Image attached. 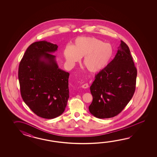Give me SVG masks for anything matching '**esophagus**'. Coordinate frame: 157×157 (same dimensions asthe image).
Returning a JSON list of instances; mask_svg holds the SVG:
<instances>
[{
    "label": "esophagus",
    "instance_id": "1",
    "mask_svg": "<svg viewBox=\"0 0 157 157\" xmlns=\"http://www.w3.org/2000/svg\"><path fill=\"white\" fill-rule=\"evenodd\" d=\"M82 87L83 88V89H87V88H88V87H89V85H88V83H84L83 85H82Z\"/></svg>",
    "mask_w": 157,
    "mask_h": 157
}]
</instances>
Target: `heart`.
<instances>
[{
  "label": "heart",
  "mask_w": 157,
  "mask_h": 157,
  "mask_svg": "<svg viewBox=\"0 0 157 157\" xmlns=\"http://www.w3.org/2000/svg\"><path fill=\"white\" fill-rule=\"evenodd\" d=\"M113 54L110 44L93 37H79L72 45H67L63 50L67 63L73 66L80 62L82 57L87 70L91 72L102 70L109 63Z\"/></svg>",
  "instance_id": "obj_1"
}]
</instances>
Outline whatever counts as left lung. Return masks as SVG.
Masks as SVG:
<instances>
[{
  "instance_id": "8db88e82",
  "label": "left lung",
  "mask_w": 157,
  "mask_h": 157,
  "mask_svg": "<svg viewBox=\"0 0 157 157\" xmlns=\"http://www.w3.org/2000/svg\"><path fill=\"white\" fill-rule=\"evenodd\" d=\"M136 76L130 49L121 40L113 59L95 75L90 86L93 98L89 107L90 113L98 118L121 113L133 97Z\"/></svg>"
}]
</instances>
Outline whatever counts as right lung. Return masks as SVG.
Listing matches in <instances>:
<instances>
[{
	"instance_id": "right-lung-1",
	"label": "right lung",
	"mask_w": 157,
	"mask_h": 157,
	"mask_svg": "<svg viewBox=\"0 0 157 157\" xmlns=\"http://www.w3.org/2000/svg\"><path fill=\"white\" fill-rule=\"evenodd\" d=\"M58 46L47 41L31 44L18 67L21 94L37 116L46 119L63 113L69 98L70 74L60 69L51 53Z\"/></svg>"
}]
</instances>
